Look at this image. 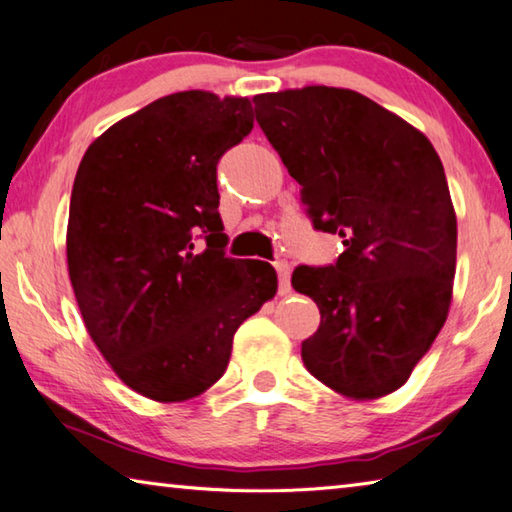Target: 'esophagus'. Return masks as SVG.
Listing matches in <instances>:
<instances>
[{
	"instance_id": "1",
	"label": "esophagus",
	"mask_w": 512,
	"mask_h": 512,
	"mask_svg": "<svg viewBox=\"0 0 512 512\" xmlns=\"http://www.w3.org/2000/svg\"><path fill=\"white\" fill-rule=\"evenodd\" d=\"M275 271H277V280H280V295L291 293V264L288 262H275Z\"/></svg>"
}]
</instances>
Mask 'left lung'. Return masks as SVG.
Listing matches in <instances>:
<instances>
[{"label": "left lung", "instance_id": "obj_1", "mask_svg": "<svg viewBox=\"0 0 512 512\" xmlns=\"http://www.w3.org/2000/svg\"><path fill=\"white\" fill-rule=\"evenodd\" d=\"M255 118L315 230L340 235L331 266H297L293 288L320 309L304 367L333 392L374 401L403 387L443 329L457 268V215L423 132L351 89L253 98Z\"/></svg>", "mask_w": 512, "mask_h": 512}]
</instances>
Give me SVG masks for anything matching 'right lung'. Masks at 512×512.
Instances as JSON below:
<instances>
[{
  "label": "right lung",
  "mask_w": 512,
  "mask_h": 512,
  "mask_svg": "<svg viewBox=\"0 0 512 512\" xmlns=\"http://www.w3.org/2000/svg\"><path fill=\"white\" fill-rule=\"evenodd\" d=\"M250 129L248 98L179 91L118 120L80 161L67 226L73 293L102 358L152 401L215 385L239 324L277 293L271 264L224 253L217 163Z\"/></svg>",
  "instance_id": "right-lung-1"
}]
</instances>
